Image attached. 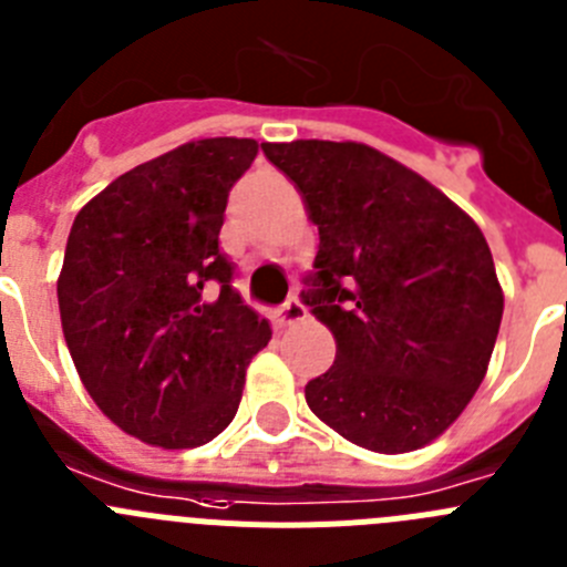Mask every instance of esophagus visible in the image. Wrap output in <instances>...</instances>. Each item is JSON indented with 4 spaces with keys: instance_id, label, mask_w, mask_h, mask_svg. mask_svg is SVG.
Listing matches in <instances>:
<instances>
[{
    "instance_id": "1",
    "label": "esophagus",
    "mask_w": 567,
    "mask_h": 567,
    "mask_svg": "<svg viewBox=\"0 0 567 567\" xmlns=\"http://www.w3.org/2000/svg\"><path fill=\"white\" fill-rule=\"evenodd\" d=\"M300 320H306V306L298 298H289L287 303L280 306L278 315H275V323L278 326H295Z\"/></svg>"
}]
</instances>
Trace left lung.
<instances>
[{
	"label": "left lung",
	"mask_w": 567,
	"mask_h": 567,
	"mask_svg": "<svg viewBox=\"0 0 567 567\" xmlns=\"http://www.w3.org/2000/svg\"><path fill=\"white\" fill-rule=\"evenodd\" d=\"M318 225L303 303L337 340L306 385L351 444L410 453L444 433L484 382L503 318L489 244L424 176L362 143H261Z\"/></svg>",
	"instance_id": "obj_1"
}]
</instances>
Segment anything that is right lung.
I'll use <instances>...</instances> for the list:
<instances>
[{
	"mask_svg": "<svg viewBox=\"0 0 567 567\" xmlns=\"http://www.w3.org/2000/svg\"><path fill=\"white\" fill-rule=\"evenodd\" d=\"M256 154V140L185 143L117 176L72 221L59 278L66 346L97 408L145 444L216 439L272 334L219 247L227 196Z\"/></svg>",
	"mask_w": 567,
	"mask_h": 567,
	"instance_id": "add662e5",
	"label": "right lung"
}]
</instances>
